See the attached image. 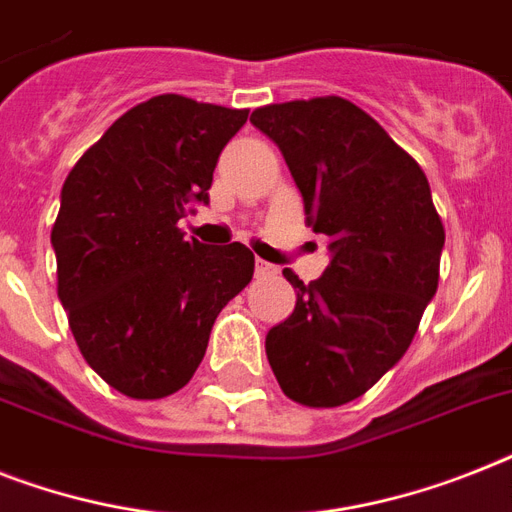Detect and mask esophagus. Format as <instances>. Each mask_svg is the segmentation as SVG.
Here are the masks:
<instances>
[{
  "label": "esophagus",
  "mask_w": 512,
  "mask_h": 512,
  "mask_svg": "<svg viewBox=\"0 0 512 512\" xmlns=\"http://www.w3.org/2000/svg\"><path fill=\"white\" fill-rule=\"evenodd\" d=\"M276 273H278L276 265L265 263V260H260V257H257V260H255V276L268 278V276H276Z\"/></svg>",
  "instance_id": "1"
}]
</instances>
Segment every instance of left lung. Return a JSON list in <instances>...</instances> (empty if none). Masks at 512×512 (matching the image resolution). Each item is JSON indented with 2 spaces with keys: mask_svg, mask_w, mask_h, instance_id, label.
<instances>
[{
  "mask_svg": "<svg viewBox=\"0 0 512 512\" xmlns=\"http://www.w3.org/2000/svg\"><path fill=\"white\" fill-rule=\"evenodd\" d=\"M305 202L307 226L328 236L331 263L297 289L294 313L265 336L289 400L336 407L357 400L400 363L436 294L444 226L421 165L342 97L252 112Z\"/></svg>",
  "mask_w": 512,
  "mask_h": 512,
  "instance_id": "1",
  "label": "left lung"
}]
</instances>
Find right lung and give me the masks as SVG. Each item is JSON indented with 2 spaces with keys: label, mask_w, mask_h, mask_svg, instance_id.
Instances as JSON below:
<instances>
[{
  "label": "right lung",
  "mask_w": 512,
  "mask_h": 512,
  "mask_svg": "<svg viewBox=\"0 0 512 512\" xmlns=\"http://www.w3.org/2000/svg\"><path fill=\"white\" fill-rule=\"evenodd\" d=\"M249 110L162 94L83 152L52 228L57 297L86 363L134 400L189 384L218 313L255 270L244 244L207 247L178 220L207 205Z\"/></svg>",
  "instance_id": "right-lung-1"
}]
</instances>
